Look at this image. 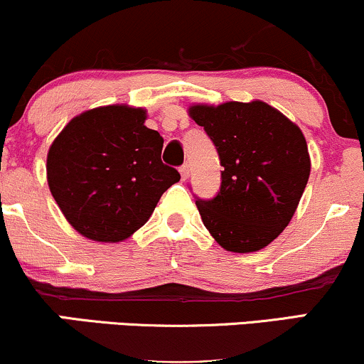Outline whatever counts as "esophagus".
Segmentation results:
<instances>
[{
  "mask_svg": "<svg viewBox=\"0 0 364 364\" xmlns=\"http://www.w3.org/2000/svg\"><path fill=\"white\" fill-rule=\"evenodd\" d=\"M179 174H181L183 181H186L188 176H190V164H183L181 168H179Z\"/></svg>",
  "mask_w": 364,
  "mask_h": 364,
  "instance_id": "obj_1",
  "label": "esophagus"
}]
</instances>
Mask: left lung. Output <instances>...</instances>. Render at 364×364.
I'll list each match as a JSON object with an SVG mask.
<instances>
[{"label":"left lung","mask_w":364,"mask_h":364,"mask_svg":"<svg viewBox=\"0 0 364 364\" xmlns=\"http://www.w3.org/2000/svg\"><path fill=\"white\" fill-rule=\"evenodd\" d=\"M190 117L215 144L222 171L213 200H196L212 237L230 252H256L290 224L310 176L300 127L271 105H191Z\"/></svg>","instance_id":"left-lung-1"}]
</instances>
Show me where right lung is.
Wrapping results in <instances>:
<instances>
[{"label":"right lung","mask_w":364,"mask_h":364,"mask_svg":"<svg viewBox=\"0 0 364 364\" xmlns=\"http://www.w3.org/2000/svg\"><path fill=\"white\" fill-rule=\"evenodd\" d=\"M144 108L108 105L74 117L47 154V183L82 237L122 242L139 230L179 173L163 164L164 139Z\"/></svg>","instance_id":"obj_1"}]
</instances>
